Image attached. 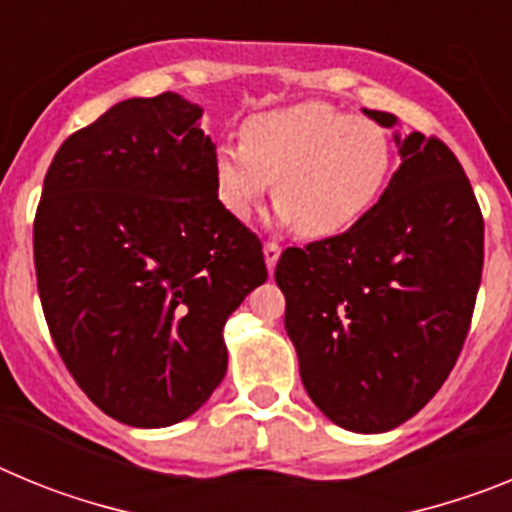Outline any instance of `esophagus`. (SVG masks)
<instances>
[{
	"label": "esophagus",
	"instance_id": "1",
	"mask_svg": "<svg viewBox=\"0 0 512 512\" xmlns=\"http://www.w3.org/2000/svg\"><path fill=\"white\" fill-rule=\"evenodd\" d=\"M279 253H282V246H279L277 241L264 243V259H266V266H269V271H274V266H277Z\"/></svg>",
	"mask_w": 512,
	"mask_h": 512
}]
</instances>
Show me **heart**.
<instances>
[{
  "mask_svg": "<svg viewBox=\"0 0 512 512\" xmlns=\"http://www.w3.org/2000/svg\"><path fill=\"white\" fill-rule=\"evenodd\" d=\"M392 161L390 133L377 120L297 102L246 117L241 143H217L212 182L238 220L256 212L274 182L279 223L305 238H333L372 210Z\"/></svg>",
  "mask_w": 512,
  "mask_h": 512,
  "instance_id": "b5f03b06",
  "label": "heart"
}]
</instances>
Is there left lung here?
Returning <instances> with one entry per match:
<instances>
[{
	"label": "left lung",
	"mask_w": 512,
	"mask_h": 512,
	"mask_svg": "<svg viewBox=\"0 0 512 512\" xmlns=\"http://www.w3.org/2000/svg\"><path fill=\"white\" fill-rule=\"evenodd\" d=\"M397 143L402 164L377 205L346 233L287 248L274 271L307 395L356 433L390 431L441 390L485 261L482 210L451 148L423 133Z\"/></svg>",
	"instance_id": "1"
}]
</instances>
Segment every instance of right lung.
I'll use <instances>...</instances> for the list:
<instances>
[{
  "instance_id": "obj_1",
  "label": "right lung",
  "mask_w": 512,
  "mask_h": 512,
  "mask_svg": "<svg viewBox=\"0 0 512 512\" xmlns=\"http://www.w3.org/2000/svg\"><path fill=\"white\" fill-rule=\"evenodd\" d=\"M202 110L117 102L63 140L33 225L35 277L63 364L102 413L164 428L228 369L223 328L266 282L259 235L215 194Z\"/></svg>"
}]
</instances>
